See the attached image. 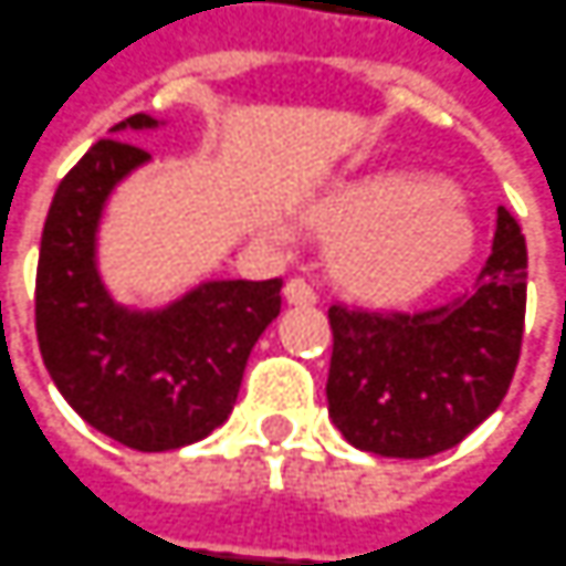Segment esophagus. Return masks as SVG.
Wrapping results in <instances>:
<instances>
[{
    "label": "esophagus",
    "mask_w": 566,
    "mask_h": 566,
    "mask_svg": "<svg viewBox=\"0 0 566 566\" xmlns=\"http://www.w3.org/2000/svg\"><path fill=\"white\" fill-rule=\"evenodd\" d=\"M283 295H286L290 305H314L317 302V292L311 290V283L302 280V276H292L290 283H286V290H283Z\"/></svg>",
    "instance_id": "34e87169"
}]
</instances>
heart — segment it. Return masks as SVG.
<instances>
[{
    "instance_id": "b5f03b06",
    "label": "heart",
    "mask_w": 566,
    "mask_h": 566,
    "mask_svg": "<svg viewBox=\"0 0 566 566\" xmlns=\"http://www.w3.org/2000/svg\"><path fill=\"white\" fill-rule=\"evenodd\" d=\"M324 233H339L336 274L348 290L401 302L436 286L473 252L476 223L468 205L420 174H370L336 186L308 208Z\"/></svg>"
}]
</instances>
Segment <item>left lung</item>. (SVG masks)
<instances>
[{"label":"left lung","mask_w":566,"mask_h":566,"mask_svg":"<svg viewBox=\"0 0 566 566\" xmlns=\"http://www.w3.org/2000/svg\"><path fill=\"white\" fill-rule=\"evenodd\" d=\"M526 311V242L499 205L476 286L436 308L329 305V420L355 449L433 458L473 433L511 386Z\"/></svg>","instance_id":"obj_1"}]
</instances>
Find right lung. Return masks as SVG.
<instances>
[{
    "label": "right lung",
    "mask_w": 566,
    "mask_h": 566,
    "mask_svg": "<svg viewBox=\"0 0 566 566\" xmlns=\"http://www.w3.org/2000/svg\"><path fill=\"white\" fill-rule=\"evenodd\" d=\"M133 115L64 177L45 214L36 339L64 401L136 451H170L230 417L242 370L280 314L283 280H202L165 305L120 302L102 274V221L115 189L151 161L124 133L165 127Z\"/></svg>",
    "instance_id": "obj_1"
}]
</instances>
